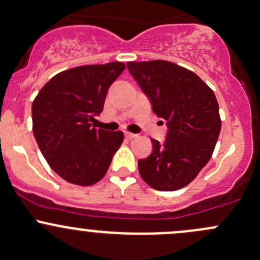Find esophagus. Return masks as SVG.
<instances>
[{
	"instance_id": "34e87169",
	"label": "esophagus",
	"mask_w": 260,
	"mask_h": 260,
	"mask_svg": "<svg viewBox=\"0 0 260 260\" xmlns=\"http://www.w3.org/2000/svg\"><path fill=\"white\" fill-rule=\"evenodd\" d=\"M125 136H126L127 139H135L138 135H135V134H133V133H127L126 131V133H125Z\"/></svg>"
}]
</instances>
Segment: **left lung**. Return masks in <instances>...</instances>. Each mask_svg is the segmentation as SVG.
Here are the masks:
<instances>
[{
  "mask_svg": "<svg viewBox=\"0 0 260 260\" xmlns=\"http://www.w3.org/2000/svg\"><path fill=\"white\" fill-rule=\"evenodd\" d=\"M127 69L149 96L152 110L167 121L166 141L151 139L152 152L139 160L142 180L157 191L188 185L212 157L220 133L213 90L192 71L167 60L127 62Z\"/></svg>",
  "mask_w": 260,
  "mask_h": 260,
  "instance_id": "8db88e82",
  "label": "left lung"
}]
</instances>
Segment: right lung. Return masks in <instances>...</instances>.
Segmentation results:
<instances>
[{
  "mask_svg": "<svg viewBox=\"0 0 260 260\" xmlns=\"http://www.w3.org/2000/svg\"><path fill=\"white\" fill-rule=\"evenodd\" d=\"M124 69L121 62L75 67L54 75L33 100V135L51 169L67 182H99L124 141L122 131L95 129L90 122Z\"/></svg>",
  "mask_w": 260,
  "mask_h": 260,
  "instance_id": "1",
  "label": "right lung"
}]
</instances>
